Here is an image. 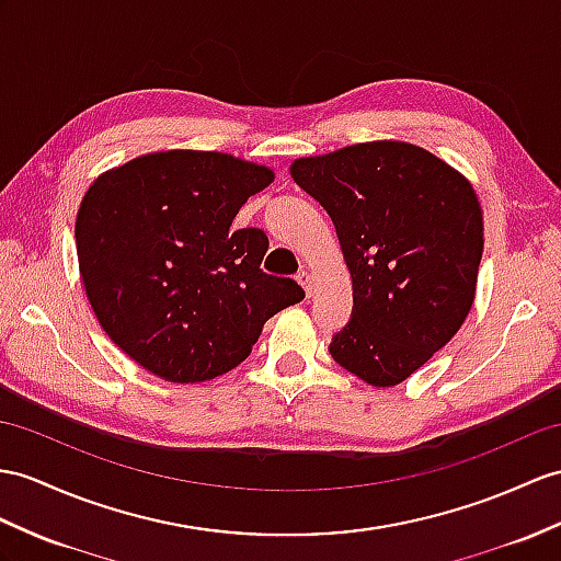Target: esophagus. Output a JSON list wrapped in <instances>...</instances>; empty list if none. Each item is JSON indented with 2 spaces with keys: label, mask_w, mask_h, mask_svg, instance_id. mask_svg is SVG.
<instances>
[{
  "label": "esophagus",
  "mask_w": 561,
  "mask_h": 561,
  "mask_svg": "<svg viewBox=\"0 0 561 561\" xmlns=\"http://www.w3.org/2000/svg\"><path fill=\"white\" fill-rule=\"evenodd\" d=\"M297 280L302 283V288H305V293H307V297H311L313 295V276L309 271H299L297 273Z\"/></svg>",
  "instance_id": "34e87169"
}]
</instances>
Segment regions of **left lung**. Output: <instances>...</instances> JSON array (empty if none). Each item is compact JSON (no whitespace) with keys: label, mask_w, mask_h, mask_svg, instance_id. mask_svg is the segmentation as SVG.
<instances>
[{"label":"left lung","mask_w":561,"mask_h":561,"mask_svg":"<svg viewBox=\"0 0 561 561\" xmlns=\"http://www.w3.org/2000/svg\"><path fill=\"white\" fill-rule=\"evenodd\" d=\"M290 173L333 218L352 276V319L331 357L376 388L402 383L473 305L483 214L471 183L392 140L297 159Z\"/></svg>","instance_id":"8db88e82"}]
</instances>
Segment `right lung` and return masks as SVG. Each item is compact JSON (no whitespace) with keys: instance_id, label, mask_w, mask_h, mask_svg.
Returning <instances> with one entry per match:
<instances>
[{"instance_id":"add662e5","label":"right lung","mask_w":561,"mask_h":561,"mask_svg":"<svg viewBox=\"0 0 561 561\" xmlns=\"http://www.w3.org/2000/svg\"><path fill=\"white\" fill-rule=\"evenodd\" d=\"M273 171L221 152L145 154L90 185L80 276L106 335L154 376L202 383L250 357L264 323L305 299L262 271L268 238L233 218Z\"/></svg>"}]
</instances>
